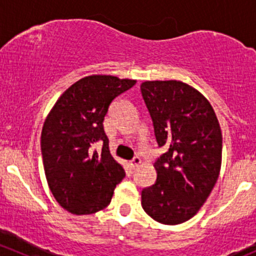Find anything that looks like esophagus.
I'll return each mask as SVG.
<instances>
[{"instance_id": "esophagus-1", "label": "esophagus", "mask_w": 256, "mask_h": 256, "mask_svg": "<svg viewBox=\"0 0 256 256\" xmlns=\"http://www.w3.org/2000/svg\"><path fill=\"white\" fill-rule=\"evenodd\" d=\"M141 164V160H140V157H134L132 160H131L130 162H128V166L131 167V168H136V167L138 166V164Z\"/></svg>"}]
</instances>
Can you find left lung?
<instances>
[{
	"label": "left lung",
	"instance_id": "obj_1",
	"mask_svg": "<svg viewBox=\"0 0 256 256\" xmlns=\"http://www.w3.org/2000/svg\"><path fill=\"white\" fill-rule=\"evenodd\" d=\"M141 92L166 151L154 164L157 178L141 192L144 210L176 226L198 213L222 166V130L207 98L180 80H147Z\"/></svg>",
	"mask_w": 256,
	"mask_h": 256
}]
</instances>
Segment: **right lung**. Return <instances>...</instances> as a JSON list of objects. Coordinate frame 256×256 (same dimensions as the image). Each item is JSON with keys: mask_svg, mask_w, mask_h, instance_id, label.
Wrapping results in <instances>:
<instances>
[{"mask_svg": "<svg viewBox=\"0 0 256 256\" xmlns=\"http://www.w3.org/2000/svg\"><path fill=\"white\" fill-rule=\"evenodd\" d=\"M135 79L95 74L82 78L59 96L40 135L44 174L52 194L69 213L86 216L108 207L125 176L104 132V118L116 96ZM102 142L100 154L92 151Z\"/></svg>", "mask_w": 256, "mask_h": 256, "instance_id": "1", "label": "right lung"}]
</instances>
